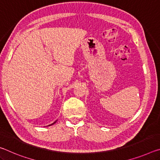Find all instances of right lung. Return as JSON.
<instances>
[{"label": "right lung", "mask_w": 160, "mask_h": 160, "mask_svg": "<svg viewBox=\"0 0 160 160\" xmlns=\"http://www.w3.org/2000/svg\"><path fill=\"white\" fill-rule=\"evenodd\" d=\"M54 123H56V122H54ZM52 123V124H51V125H53V123ZM51 125H49V126H51Z\"/></svg>", "instance_id": "right-lung-1"}]
</instances>
